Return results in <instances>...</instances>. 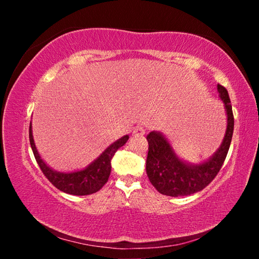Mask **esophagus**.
<instances>
[{
    "label": "esophagus",
    "mask_w": 259,
    "mask_h": 259,
    "mask_svg": "<svg viewBox=\"0 0 259 259\" xmlns=\"http://www.w3.org/2000/svg\"><path fill=\"white\" fill-rule=\"evenodd\" d=\"M146 133V130L143 128V126H137V128L134 129V136H136V137H139V136H144Z\"/></svg>",
    "instance_id": "obj_1"
}]
</instances>
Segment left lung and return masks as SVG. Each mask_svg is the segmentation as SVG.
Segmentation results:
<instances>
[{
  "label": "left lung",
  "mask_w": 259,
  "mask_h": 259,
  "mask_svg": "<svg viewBox=\"0 0 259 259\" xmlns=\"http://www.w3.org/2000/svg\"><path fill=\"white\" fill-rule=\"evenodd\" d=\"M217 91L218 97L224 103L227 124L221 146L208 160L191 163L178 156L169 139L160 131H152L147 135L146 174L152 185L161 194L176 198L202 191L221 170L233 136L234 117L227 90L217 84Z\"/></svg>",
  "instance_id": "8db88e82"
}]
</instances>
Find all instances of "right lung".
I'll list each match as a JSON object with an SVG mask.
<instances>
[{"instance_id": "add662e5", "label": "right lung", "mask_w": 259, "mask_h": 259, "mask_svg": "<svg viewBox=\"0 0 259 259\" xmlns=\"http://www.w3.org/2000/svg\"><path fill=\"white\" fill-rule=\"evenodd\" d=\"M129 136L125 135L111 144L97 159L94 160L89 165L75 171L61 172L50 168L42 159L34 143L32 122L29 124V143L34 153L37 164L40 165L42 172L49 179L52 185L61 192L72 195H89L98 192L107 183L111 174V161L115 152L128 142Z\"/></svg>"}]
</instances>
